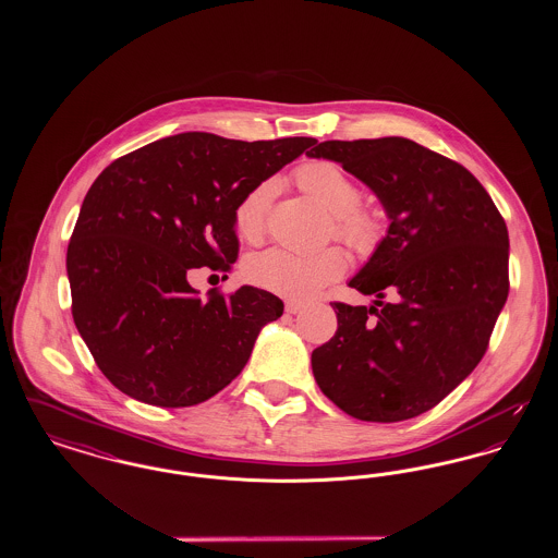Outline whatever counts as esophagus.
<instances>
[{
    "instance_id": "esophagus-1",
    "label": "esophagus",
    "mask_w": 558,
    "mask_h": 558,
    "mask_svg": "<svg viewBox=\"0 0 558 558\" xmlns=\"http://www.w3.org/2000/svg\"><path fill=\"white\" fill-rule=\"evenodd\" d=\"M305 310V305L301 301H287V312L289 314H301Z\"/></svg>"
}]
</instances>
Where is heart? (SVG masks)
Returning a JSON list of instances; mask_svg holds the SVG:
<instances>
[{
	"mask_svg": "<svg viewBox=\"0 0 558 558\" xmlns=\"http://www.w3.org/2000/svg\"><path fill=\"white\" fill-rule=\"evenodd\" d=\"M296 182L326 211L332 213L330 232L335 239L345 242L357 255H371L378 248L385 234L383 219L371 209L360 207L362 190L337 162H305L296 171ZM278 187L276 178H266L242 194L234 209V228L240 239L257 242L264 236ZM345 266V255L335 246L314 253L271 246L251 253L244 259L242 274L251 284L264 291L287 299H310L341 278Z\"/></svg>",
	"mask_w": 558,
	"mask_h": 558,
	"instance_id": "1",
	"label": "heart"
}]
</instances>
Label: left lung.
<instances>
[{"label": "left lung", "mask_w": 558, "mask_h": 558, "mask_svg": "<svg viewBox=\"0 0 558 558\" xmlns=\"http://www.w3.org/2000/svg\"><path fill=\"white\" fill-rule=\"evenodd\" d=\"M341 162L391 219L349 287L366 305L332 303L335 337L314 349L322 393L368 423L435 408L487 351L508 296V230L487 190L460 162L405 137L328 140L307 153ZM387 290L399 299L385 304Z\"/></svg>", "instance_id": "8db88e82"}]
</instances>
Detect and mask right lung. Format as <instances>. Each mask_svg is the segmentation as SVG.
I'll list each match as a JSON object with an SVG mask.
<instances>
[{"instance_id": "1", "label": "right lung", "mask_w": 558, "mask_h": 558, "mask_svg": "<svg viewBox=\"0 0 558 558\" xmlns=\"http://www.w3.org/2000/svg\"><path fill=\"white\" fill-rule=\"evenodd\" d=\"M314 144L178 133L110 162L96 178L69 242L66 274L81 339L119 391L187 408L239 376L284 303L255 287L230 296L213 289L201 299L187 276L198 267L230 271L242 194Z\"/></svg>"}]
</instances>
